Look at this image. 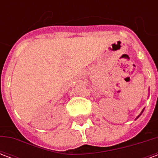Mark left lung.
Segmentation results:
<instances>
[{"label": "left lung", "instance_id": "obj_1", "mask_svg": "<svg viewBox=\"0 0 158 158\" xmlns=\"http://www.w3.org/2000/svg\"><path fill=\"white\" fill-rule=\"evenodd\" d=\"M144 109H145V108H144ZM144 109H143V110H142V111H141V113H139V115H138V116H137V118H135V119H137V118H139V116H140V115H141V113H143V112H144Z\"/></svg>", "mask_w": 158, "mask_h": 158}]
</instances>
